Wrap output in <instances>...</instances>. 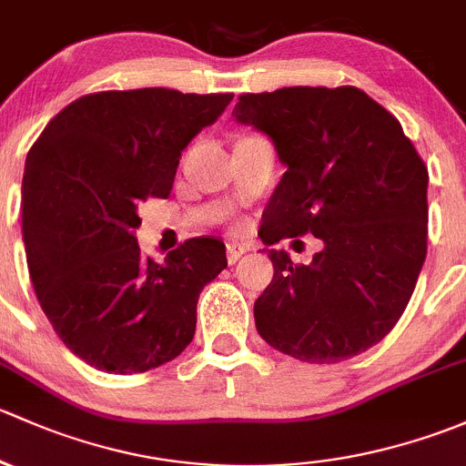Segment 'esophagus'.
Returning <instances> with one entry per match:
<instances>
[{"label": "esophagus", "mask_w": 466, "mask_h": 466, "mask_svg": "<svg viewBox=\"0 0 466 466\" xmlns=\"http://www.w3.org/2000/svg\"><path fill=\"white\" fill-rule=\"evenodd\" d=\"M247 251H248V247H244V244H228V248H227L228 265H235V262H238Z\"/></svg>", "instance_id": "esophagus-1"}]
</instances>
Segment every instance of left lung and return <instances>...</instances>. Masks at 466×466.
<instances>
[{"instance_id":"obj_1","label":"left lung","mask_w":466,"mask_h":466,"mask_svg":"<svg viewBox=\"0 0 466 466\" xmlns=\"http://www.w3.org/2000/svg\"><path fill=\"white\" fill-rule=\"evenodd\" d=\"M233 116L265 132L287 166L262 215L265 244L307 233L323 242L309 265L268 248L258 332L307 363L366 352L395 328L424 265V161L400 121L350 85L244 94Z\"/></svg>"}]
</instances>
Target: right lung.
Masks as SVG:
<instances>
[{
    "label": "right lung",
    "instance_id": "obj_1",
    "mask_svg": "<svg viewBox=\"0 0 466 466\" xmlns=\"http://www.w3.org/2000/svg\"><path fill=\"white\" fill-rule=\"evenodd\" d=\"M231 100L163 87L100 91L66 105L28 150V273L56 334L89 366L146 372L193 340L199 294L227 268V247L190 238L155 262L134 231L141 201L170 195L184 147Z\"/></svg>",
    "mask_w": 466,
    "mask_h": 466
}]
</instances>
